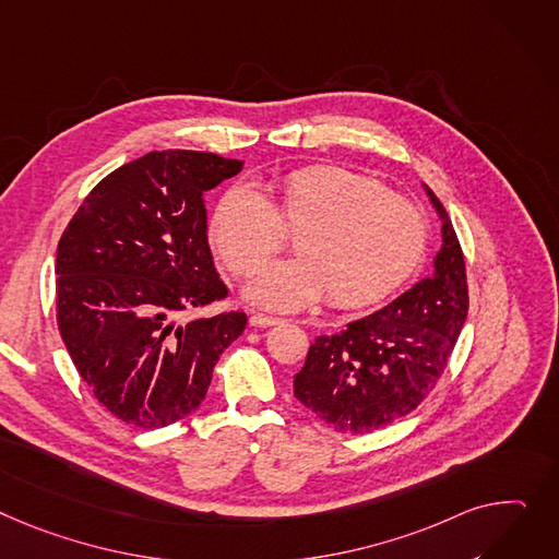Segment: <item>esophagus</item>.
Instances as JSON below:
<instances>
[{"label": "esophagus", "instance_id": "34e87169", "mask_svg": "<svg viewBox=\"0 0 559 559\" xmlns=\"http://www.w3.org/2000/svg\"><path fill=\"white\" fill-rule=\"evenodd\" d=\"M249 323H251L253 328H272V325H278L281 319L267 317V314H263V312H253V314L249 317Z\"/></svg>", "mask_w": 559, "mask_h": 559}]
</instances>
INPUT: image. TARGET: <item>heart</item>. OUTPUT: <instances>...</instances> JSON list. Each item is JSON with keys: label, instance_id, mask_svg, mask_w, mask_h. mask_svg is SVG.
I'll list each match as a JSON object with an SVG mask.
<instances>
[{"label": "heart", "instance_id": "obj_1", "mask_svg": "<svg viewBox=\"0 0 559 559\" xmlns=\"http://www.w3.org/2000/svg\"><path fill=\"white\" fill-rule=\"evenodd\" d=\"M299 231L301 255L253 274L247 296L258 306L294 312L323 294L337 308L384 299L418 267L425 217L376 179L334 166L289 173L278 209L255 186L238 181L222 193L211 217V242L234 274H247Z\"/></svg>", "mask_w": 559, "mask_h": 559}]
</instances>
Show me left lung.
<instances>
[{
    "instance_id": "left-lung-1",
    "label": "left lung",
    "mask_w": 559,
    "mask_h": 559,
    "mask_svg": "<svg viewBox=\"0 0 559 559\" xmlns=\"http://www.w3.org/2000/svg\"><path fill=\"white\" fill-rule=\"evenodd\" d=\"M425 191L442 222L433 274L386 308L321 334L294 376V395L342 433H370L414 408L433 391L467 317L465 258L452 219Z\"/></svg>"
}]
</instances>
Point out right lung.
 I'll list each match as a JSON object with an SVG mask.
<instances>
[{
    "mask_svg": "<svg viewBox=\"0 0 559 559\" xmlns=\"http://www.w3.org/2000/svg\"><path fill=\"white\" fill-rule=\"evenodd\" d=\"M240 170L213 153H147L100 179L58 242L60 337L94 397L128 425L193 414L247 325L245 312L177 321L227 296L204 193Z\"/></svg>",
    "mask_w": 559,
    "mask_h": 559,
    "instance_id": "obj_1",
    "label": "right lung"
}]
</instances>
